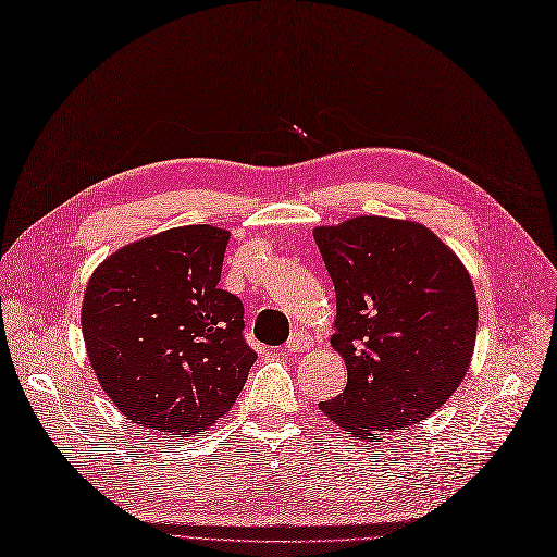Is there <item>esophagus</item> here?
I'll list each match as a JSON object with an SVG mask.
<instances>
[{
  "mask_svg": "<svg viewBox=\"0 0 557 557\" xmlns=\"http://www.w3.org/2000/svg\"><path fill=\"white\" fill-rule=\"evenodd\" d=\"M312 346V342H310V337H307L305 333H294L292 337H289V342L284 344V351L286 354H302V351H307V348Z\"/></svg>",
  "mask_w": 557,
  "mask_h": 557,
  "instance_id": "34e87169",
  "label": "esophagus"
}]
</instances>
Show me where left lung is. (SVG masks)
<instances>
[{
  "label": "left lung",
  "instance_id": "obj_1",
  "mask_svg": "<svg viewBox=\"0 0 557 557\" xmlns=\"http://www.w3.org/2000/svg\"><path fill=\"white\" fill-rule=\"evenodd\" d=\"M314 240L337 296L331 344L348 374L344 393L319 408L379 443L455 395L478 337L475 286L420 222L360 215L317 226Z\"/></svg>",
  "mask_w": 557,
  "mask_h": 557
}]
</instances>
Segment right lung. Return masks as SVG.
Masks as SVG:
<instances>
[{"instance_id": "right-lung-1", "label": "right lung", "mask_w": 557, "mask_h": 557, "mask_svg": "<svg viewBox=\"0 0 557 557\" xmlns=\"http://www.w3.org/2000/svg\"><path fill=\"white\" fill-rule=\"evenodd\" d=\"M230 232L188 224L121 247L82 300L94 374L126 420L188 438L226 416L257 354L243 302L220 289Z\"/></svg>"}]
</instances>
